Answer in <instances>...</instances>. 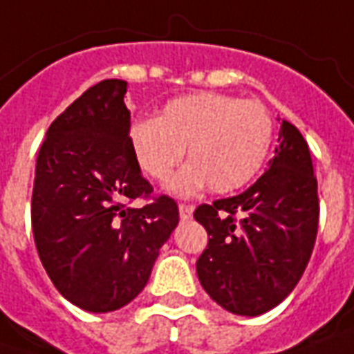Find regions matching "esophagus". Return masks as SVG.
Masks as SVG:
<instances>
[{
	"label": "esophagus",
	"mask_w": 354,
	"mask_h": 354,
	"mask_svg": "<svg viewBox=\"0 0 354 354\" xmlns=\"http://www.w3.org/2000/svg\"><path fill=\"white\" fill-rule=\"evenodd\" d=\"M178 211H180V218L189 220L192 218V214H194V207H192V205H185V203H180V205H178Z\"/></svg>",
	"instance_id": "obj_1"
}]
</instances>
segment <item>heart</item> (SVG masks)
<instances>
[{
  "instance_id": "1",
  "label": "heart",
  "mask_w": 354,
  "mask_h": 354,
  "mask_svg": "<svg viewBox=\"0 0 354 354\" xmlns=\"http://www.w3.org/2000/svg\"><path fill=\"white\" fill-rule=\"evenodd\" d=\"M274 136L268 109L222 93H192L169 101L157 118L136 122L130 147L136 165L157 182H167L184 159L169 189L189 197L209 184L214 194L236 192L261 170Z\"/></svg>"
}]
</instances>
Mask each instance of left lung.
I'll return each instance as SVG.
<instances>
[{
  "mask_svg": "<svg viewBox=\"0 0 354 354\" xmlns=\"http://www.w3.org/2000/svg\"><path fill=\"white\" fill-rule=\"evenodd\" d=\"M318 184L305 138L281 120L268 170L243 194L199 205L209 234L197 259L203 289L239 316L264 315L301 280L318 232Z\"/></svg>",
  "mask_w": 354,
  "mask_h": 354,
  "instance_id": "8db88e82",
  "label": "left lung"
}]
</instances>
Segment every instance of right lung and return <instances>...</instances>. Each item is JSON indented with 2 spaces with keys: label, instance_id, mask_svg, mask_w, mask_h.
Returning a JSON list of instances; mask_svg holds the SVG:
<instances>
[{
  "label": "right lung",
  "instance_id": "right-lung-1",
  "mask_svg": "<svg viewBox=\"0 0 354 354\" xmlns=\"http://www.w3.org/2000/svg\"><path fill=\"white\" fill-rule=\"evenodd\" d=\"M128 84L91 86L49 126L36 160L32 232L57 291L88 313H111L145 288L178 205L151 197L130 147ZM138 196L150 203L130 207Z\"/></svg>",
  "mask_w": 354,
  "mask_h": 354
}]
</instances>
